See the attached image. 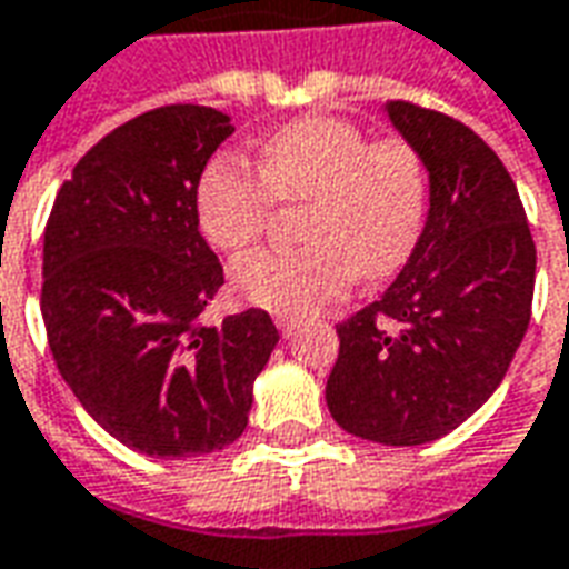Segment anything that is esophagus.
I'll use <instances>...</instances> for the list:
<instances>
[{"instance_id":"esophagus-1","label":"esophagus","mask_w":569,"mask_h":569,"mask_svg":"<svg viewBox=\"0 0 569 569\" xmlns=\"http://www.w3.org/2000/svg\"><path fill=\"white\" fill-rule=\"evenodd\" d=\"M273 323H277V329L283 332L286 339H289V336H292V332H296V329H298V320H296V317H277Z\"/></svg>"}]
</instances>
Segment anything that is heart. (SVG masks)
Masks as SVG:
<instances>
[{"instance_id":"obj_1","label":"heart","mask_w":569,"mask_h":569,"mask_svg":"<svg viewBox=\"0 0 569 569\" xmlns=\"http://www.w3.org/2000/svg\"><path fill=\"white\" fill-rule=\"evenodd\" d=\"M258 173L218 157L197 184V218L221 252H243L268 228L273 200L305 202L296 252H256L233 264L237 292L264 311L311 313L348 292L353 277L381 280L407 264L422 237L428 174L400 138L369 141L348 119L289 122L258 150Z\"/></svg>"}]
</instances>
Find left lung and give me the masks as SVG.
<instances>
[{"instance_id": "left-lung-1", "label": "left lung", "mask_w": 569, "mask_h": 569, "mask_svg": "<svg viewBox=\"0 0 569 569\" xmlns=\"http://www.w3.org/2000/svg\"><path fill=\"white\" fill-rule=\"evenodd\" d=\"M381 110L422 157L428 216L395 283L339 326L326 407L348 435L419 447L459 428L506 379L530 323L536 246L483 138L407 101Z\"/></svg>"}]
</instances>
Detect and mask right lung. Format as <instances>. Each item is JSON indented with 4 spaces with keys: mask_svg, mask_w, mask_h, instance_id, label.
Masks as SVG:
<instances>
[{
    "mask_svg": "<svg viewBox=\"0 0 569 569\" xmlns=\"http://www.w3.org/2000/svg\"><path fill=\"white\" fill-rule=\"evenodd\" d=\"M233 134L228 113L147 110L77 162L42 243V320L63 381L129 450L181 459L243 435L280 341L249 308L202 326L224 283L202 240L197 184Z\"/></svg>",
    "mask_w": 569,
    "mask_h": 569,
    "instance_id": "right-lung-1",
    "label": "right lung"
}]
</instances>
